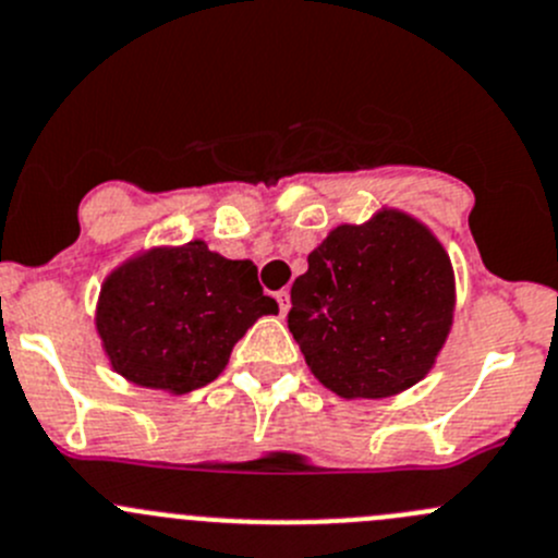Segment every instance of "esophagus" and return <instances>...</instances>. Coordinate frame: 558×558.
Masks as SVG:
<instances>
[{
	"mask_svg": "<svg viewBox=\"0 0 558 558\" xmlns=\"http://www.w3.org/2000/svg\"><path fill=\"white\" fill-rule=\"evenodd\" d=\"M275 300H278L280 313H283V316H286V313L291 311V294H289V291H286V289H280L278 294H275Z\"/></svg>",
	"mask_w": 558,
	"mask_h": 558,
	"instance_id": "1",
	"label": "esophagus"
}]
</instances>
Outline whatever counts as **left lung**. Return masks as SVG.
I'll list each match as a JSON object with an SVG mask.
<instances>
[{"label": "left lung", "mask_w": 558, "mask_h": 558, "mask_svg": "<svg viewBox=\"0 0 558 558\" xmlns=\"http://www.w3.org/2000/svg\"><path fill=\"white\" fill-rule=\"evenodd\" d=\"M452 316L456 272L445 245L392 207L335 226L291 286V335L313 376L345 400L392 398L423 381Z\"/></svg>", "instance_id": "1"}]
</instances>
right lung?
Segmentation results:
<instances>
[{
  "instance_id": "obj_1",
  "label": "right lung",
  "mask_w": 558,
  "mask_h": 558,
  "mask_svg": "<svg viewBox=\"0 0 558 558\" xmlns=\"http://www.w3.org/2000/svg\"><path fill=\"white\" fill-rule=\"evenodd\" d=\"M275 313L256 264L191 240L144 247L113 267L97 294L95 329L124 381L185 395L215 381L236 340Z\"/></svg>"
}]
</instances>
